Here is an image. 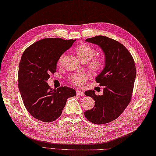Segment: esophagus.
<instances>
[{
    "instance_id": "34e87169",
    "label": "esophagus",
    "mask_w": 156,
    "mask_h": 156,
    "mask_svg": "<svg viewBox=\"0 0 156 156\" xmlns=\"http://www.w3.org/2000/svg\"><path fill=\"white\" fill-rule=\"evenodd\" d=\"M76 94H77V95H78V96H84V92L80 91V90H77V91H76Z\"/></svg>"
}]
</instances>
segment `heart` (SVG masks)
Here are the masks:
<instances>
[{"label":"heart","instance_id":"b5f03b06","mask_svg":"<svg viewBox=\"0 0 156 156\" xmlns=\"http://www.w3.org/2000/svg\"><path fill=\"white\" fill-rule=\"evenodd\" d=\"M75 51L78 58L82 62H88L91 59L89 62V67L92 70L97 71L102 68L103 65V60L100 58L95 57L97 54V51L94 47L87 44H81L76 48ZM62 58L63 55H61L58 59L59 64L61 62ZM88 76L86 73L78 72L69 76V80L74 86L80 87L84 84Z\"/></svg>","mask_w":156,"mask_h":156}]
</instances>
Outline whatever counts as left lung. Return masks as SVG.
<instances>
[{"mask_svg": "<svg viewBox=\"0 0 156 156\" xmlns=\"http://www.w3.org/2000/svg\"><path fill=\"white\" fill-rule=\"evenodd\" d=\"M86 41L101 48L105 66L96 78V82L105 87L103 94L97 96L92 90L85 92V95L95 101V105L84 115L92 123L105 124L117 119L130 102L136 68L130 52L119 41L102 35L88 38Z\"/></svg>", "mask_w": 156, "mask_h": 156, "instance_id": "1", "label": "left lung"}]
</instances>
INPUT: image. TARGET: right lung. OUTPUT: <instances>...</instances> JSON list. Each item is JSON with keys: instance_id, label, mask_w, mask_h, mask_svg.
I'll return each instance as SVG.
<instances>
[{"instance_id": "obj_1", "label": "right lung", "mask_w": 156, "mask_h": 156, "mask_svg": "<svg viewBox=\"0 0 156 156\" xmlns=\"http://www.w3.org/2000/svg\"><path fill=\"white\" fill-rule=\"evenodd\" d=\"M75 41L45 38L23 52L19 68V90L26 109L39 121H55L62 115L67 99L76 94L73 88L61 87L53 90L47 83L50 74L56 72L59 57Z\"/></svg>"}]
</instances>
